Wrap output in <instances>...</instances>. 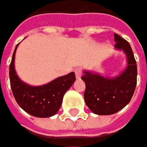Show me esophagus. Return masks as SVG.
Wrapping results in <instances>:
<instances>
[{"instance_id": "esophagus-1", "label": "esophagus", "mask_w": 147, "mask_h": 147, "mask_svg": "<svg viewBox=\"0 0 147 147\" xmlns=\"http://www.w3.org/2000/svg\"><path fill=\"white\" fill-rule=\"evenodd\" d=\"M81 74H82V71L80 68H76L75 69V75H76V78L79 79L81 78Z\"/></svg>"}]
</instances>
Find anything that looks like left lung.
Instances as JSON below:
<instances>
[{
    "label": "left lung",
    "instance_id": "obj_1",
    "mask_svg": "<svg viewBox=\"0 0 147 147\" xmlns=\"http://www.w3.org/2000/svg\"><path fill=\"white\" fill-rule=\"evenodd\" d=\"M115 48L126 56V67L119 74L104 76L102 74L83 70L85 83L84 101L94 114L109 115L117 113L131 101L136 86L137 66L133 51L127 41L115 33Z\"/></svg>",
    "mask_w": 147,
    "mask_h": 147
}]
</instances>
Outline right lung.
Masks as SVG:
<instances>
[{"instance_id": "obj_1", "label": "right lung", "mask_w": 147, "mask_h": 147, "mask_svg": "<svg viewBox=\"0 0 147 147\" xmlns=\"http://www.w3.org/2000/svg\"><path fill=\"white\" fill-rule=\"evenodd\" d=\"M18 45L14 50L9 68L11 88L16 103L32 116L39 118L53 116L60 109L65 93L75 82V74L72 72L39 86L26 84L18 77L15 69V55Z\"/></svg>"}]
</instances>
